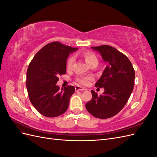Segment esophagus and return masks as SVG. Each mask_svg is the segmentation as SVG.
I'll use <instances>...</instances> for the list:
<instances>
[{
    "label": "esophagus",
    "instance_id": "esophagus-1",
    "mask_svg": "<svg viewBox=\"0 0 157 157\" xmlns=\"http://www.w3.org/2000/svg\"><path fill=\"white\" fill-rule=\"evenodd\" d=\"M75 90H78V91H82V90H86V89L84 88L83 87H81V86H75Z\"/></svg>",
    "mask_w": 157,
    "mask_h": 157
}]
</instances>
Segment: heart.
Returning <instances> with one entry per match:
<instances>
[{
    "label": "heart",
    "mask_w": 157,
    "mask_h": 157,
    "mask_svg": "<svg viewBox=\"0 0 157 157\" xmlns=\"http://www.w3.org/2000/svg\"><path fill=\"white\" fill-rule=\"evenodd\" d=\"M82 56L83 58H84L87 64L90 66H91L94 64L98 63V59L97 58V57L96 55L94 54L92 52H85L82 53ZM75 61V58L73 57H71V58H69L67 62V69H71L73 67V63ZM92 79V77H80L77 79V81L81 84L83 85H87L89 82Z\"/></svg>",
    "instance_id": "b5f03b06"
}]
</instances>
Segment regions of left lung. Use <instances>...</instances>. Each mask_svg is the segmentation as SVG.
<instances>
[{
	"mask_svg": "<svg viewBox=\"0 0 157 157\" xmlns=\"http://www.w3.org/2000/svg\"><path fill=\"white\" fill-rule=\"evenodd\" d=\"M101 54L107 65L96 87L105 91L98 96L92 90V98L86 104L87 111L98 118L116 115L124 107L134 86L135 71L130 61L116 48L108 45L91 47Z\"/></svg>",
	"mask_w": 157,
	"mask_h": 157,
	"instance_id": "8db88e82",
	"label": "left lung"
}]
</instances>
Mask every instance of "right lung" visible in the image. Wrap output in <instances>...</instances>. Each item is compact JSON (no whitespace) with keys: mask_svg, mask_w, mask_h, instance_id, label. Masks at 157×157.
<instances>
[{"mask_svg":"<svg viewBox=\"0 0 157 157\" xmlns=\"http://www.w3.org/2000/svg\"><path fill=\"white\" fill-rule=\"evenodd\" d=\"M78 48L59 42L46 44L35 54L27 71L26 86L32 105L41 115L56 117L68 109L75 88L68 86L59 90V75L66 73L67 59Z\"/></svg>","mask_w":157,"mask_h":157,"instance_id":"obj_1","label":"right lung"}]
</instances>
